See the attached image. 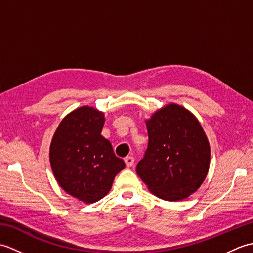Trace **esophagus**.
Wrapping results in <instances>:
<instances>
[{"instance_id":"1","label":"esophagus","mask_w":253,"mask_h":253,"mask_svg":"<svg viewBox=\"0 0 253 253\" xmlns=\"http://www.w3.org/2000/svg\"><path fill=\"white\" fill-rule=\"evenodd\" d=\"M125 163H126L128 168H130V166H132L133 163H135V159H133L132 157H126L125 158Z\"/></svg>"}]
</instances>
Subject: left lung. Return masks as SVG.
<instances>
[{"label": "left lung", "mask_w": 253, "mask_h": 253, "mask_svg": "<svg viewBox=\"0 0 253 253\" xmlns=\"http://www.w3.org/2000/svg\"><path fill=\"white\" fill-rule=\"evenodd\" d=\"M148 148L136 171L149 190L166 201L189 197L203 182L210 144L200 123L177 104L159 110L146 122Z\"/></svg>", "instance_id": "8db88e82"}]
</instances>
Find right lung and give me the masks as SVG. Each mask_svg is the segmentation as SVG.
<instances>
[{"label": "right lung", "instance_id": "obj_1", "mask_svg": "<svg viewBox=\"0 0 253 253\" xmlns=\"http://www.w3.org/2000/svg\"><path fill=\"white\" fill-rule=\"evenodd\" d=\"M103 125V113L79 107L61 122L51 142L50 162L58 185L85 203L103 198L125 168L111 142L101 136Z\"/></svg>", "mask_w": 253, "mask_h": 253}]
</instances>
